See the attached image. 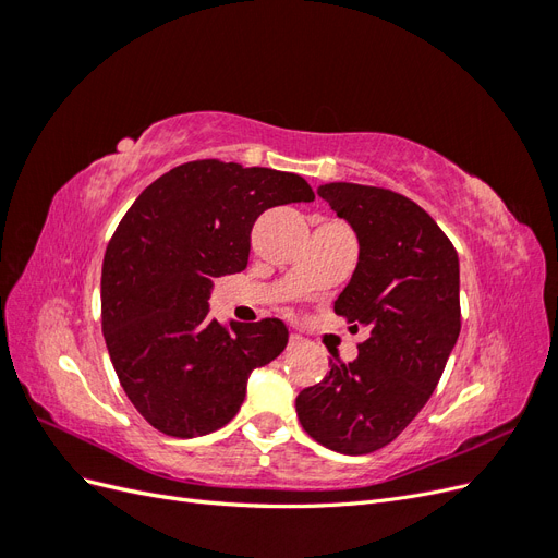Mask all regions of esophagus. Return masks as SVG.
<instances>
[{
    "instance_id": "1",
    "label": "esophagus",
    "mask_w": 558,
    "mask_h": 558,
    "mask_svg": "<svg viewBox=\"0 0 558 558\" xmlns=\"http://www.w3.org/2000/svg\"><path fill=\"white\" fill-rule=\"evenodd\" d=\"M302 344H307L305 337L298 335V332H291V337H289V349H300Z\"/></svg>"
}]
</instances>
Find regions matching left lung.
Wrapping results in <instances>:
<instances>
[{
  "mask_svg": "<svg viewBox=\"0 0 558 558\" xmlns=\"http://www.w3.org/2000/svg\"><path fill=\"white\" fill-rule=\"evenodd\" d=\"M318 195L353 228L359 265L335 300L359 359L332 363L295 410L318 445L361 456L393 442L433 396L461 332L459 253L433 218L400 193L326 183Z\"/></svg>",
  "mask_w": 558,
  "mask_h": 558,
  "instance_id": "8db88e82",
  "label": "left lung"
}]
</instances>
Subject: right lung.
<instances>
[{
    "label": "right lung",
    "mask_w": 558,
    "mask_h": 558,
    "mask_svg": "<svg viewBox=\"0 0 558 558\" xmlns=\"http://www.w3.org/2000/svg\"><path fill=\"white\" fill-rule=\"evenodd\" d=\"M291 172L193 160L134 199L102 263V332L125 396L156 430L199 437L240 412L248 375L289 344L281 318L221 326L216 277L242 272L256 218L312 202Z\"/></svg>",
    "instance_id": "right-lung-1"
}]
</instances>
